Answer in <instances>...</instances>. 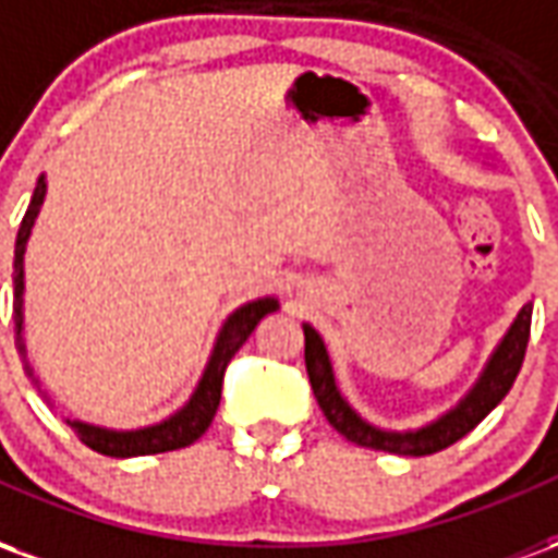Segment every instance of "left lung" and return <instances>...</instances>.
<instances>
[{"instance_id": "left-lung-1", "label": "left lung", "mask_w": 558, "mask_h": 558, "mask_svg": "<svg viewBox=\"0 0 558 558\" xmlns=\"http://www.w3.org/2000/svg\"><path fill=\"white\" fill-rule=\"evenodd\" d=\"M529 326H532V304H523L514 323L508 326L502 340L493 347L490 359L484 364L478 379L472 383L463 398L457 400L451 410H445L439 418L427 421L412 430H386L376 427L359 412L352 410L350 400L340 395L338 379H335V367L328 359L326 340L314 326L304 323V364H307V376H311V388L319 403V410L326 412L328 424L347 436L350 442L362 445V448H376V451H388V454H407V457H424L436 454L457 439H463L469 430H475L481 421L487 418L502 398L514 386L520 364L526 355L529 343Z\"/></svg>"}]
</instances>
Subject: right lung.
I'll use <instances>...</instances> for the list:
<instances>
[{
    "label": "right lung",
    "instance_id": "right-lung-1",
    "mask_svg": "<svg viewBox=\"0 0 558 558\" xmlns=\"http://www.w3.org/2000/svg\"><path fill=\"white\" fill-rule=\"evenodd\" d=\"M44 196H47V175L41 172L38 184H35V194L29 199V208H26L23 220H20L17 242H14V326H17V350L23 355V371H26L32 386L38 388V391H41V379L35 376L29 359H26V338H23V290H26L23 256H26V242H29L35 218H38V211L44 206ZM278 307L280 302L275 295H263V299H254V302H244L242 307H235L223 319V326H220L215 347H211V355H208L203 376H199V383L191 391V398L184 400V407H179V410L167 415L163 421H155V424H146V427H134V430H116V427H101V424H89V421L68 418V427L77 433L80 442H86L92 451L107 457L163 454V451H175V448L196 442L208 430V424H211L215 412H218L223 371H227L230 359L242 350L244 340L254 335L259 319L275 314ZM41 395L50 403L47 391H41Z\"/></svg>",
    "mask_w": 558,
    "mask_h": 558
}]
</instances>
